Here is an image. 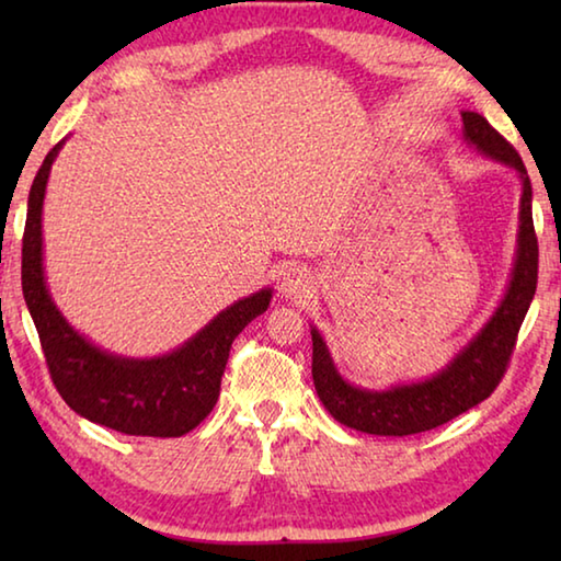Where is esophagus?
<instances>
[{"mask_svg": "<svg viewBox=\"0 0 561 561\" xmlns=\"http://www.w3.org/2000/svg\"><path fill=\"white\" fill-rule=\"evenodd\" d=\"M309 289H311V279H309L307 270H301V267L284 270L282 279H279V294L284 299H301V297H307Z\"/></svg>", "mask_w": 561, "mask_h": 561, "instance_id": "obj_1", "label": "esophagus"}]
</instances>
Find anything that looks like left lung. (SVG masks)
I'll return each mask as SVG.
<instances>
[{
  "mask_svg": "<svg viewBox=\"0 0 561 561\" xmlns=\"http://www.w3.org/2000/svg\"><path fill=\"white\" fill-rule=\"evenodd\" d=\"M462 136L470 146L497 163L510 165L522 180L517 260L505 299L480 334L448 366L417 383L391 386L388 391H368L339 376L329 348L317 329H311V376L327 411L339 423L368 435H413L433 431L453 421L472 405L490 398L507 371L522 321L537 289L539 247L531 222V183L515 148L474 111H462Z\"/></svg>",
  "mask_w": 561,
  "mask_h": 561,
  "instance_id": "8db88e82",
  "label": "left lung"
}]
</instances>
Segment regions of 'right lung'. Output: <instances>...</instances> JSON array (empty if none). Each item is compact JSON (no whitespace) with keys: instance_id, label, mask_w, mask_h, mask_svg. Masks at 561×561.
Listing matches in <instances>:
<instances>
[{"instance_id":"obj_1","label":"right lung","mask_w":561,"mask_h":561,"mask_svg":"<svg viewBox=\"0 0 561 561\" xmlns=\"http://www.w3.org/2000/svg\"><path fill=\"white\" fill-rule=\"evenodd\" d=\"M56 144L30 190L22 240V291L56 391L71 411L126 435L180 438L201 425L220 396V381L234 336L267 311L272 289L234 301L183 346L158 358H123L93 346L51 301L44 279L42 207Z\"/></svg>"}]
</instances>
